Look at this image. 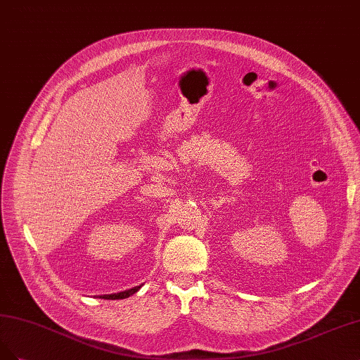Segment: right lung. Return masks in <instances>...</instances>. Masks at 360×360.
Instances as JSON below:
<instances>
[{
    "instance_id": "1",
    "label": "right lung",
    "mask_w": 360,
    "mask_h": 360,
    "mask_svg": "<svg viewBox=\"0 0 360 360\" xmlns=\"http://www.w3.org/2000/svg\"><path fill=\"white\" fill-rule=\"evenodd\" d=\"M141 286H135L132 289H128V290H123V292H119V293H111V295H101L100 298H104V300H125V298H129L131 295H134L135 292H139Z\"/></svg>"
}]
</instances>
